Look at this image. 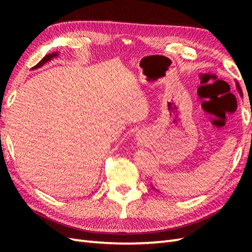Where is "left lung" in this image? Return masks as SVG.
Listing matches in <instances>:
<instances>
[{"label": "left lung", "mask_w": 252, "mask_h": 252, "mask_svg": "<svg viewBox=\"0 0 252 252\" xmlns=\"http://www.w3.org/2000/svg\"><path fill=\"white\" fill-rule=\"evenodd\" d=\"M236 87H237V90H238V92H239V94L240 95H243V92H242V89H240V87H239V84L236 82ZM153 187V186H152ZM153 189H155V187H153Z\"/></svg>", "instance_id": "1"}]
</instances>
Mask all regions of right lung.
Listing matches in <instances>:
<instances>
[{"mask_svg":"<svg viewBox=\"0 0 252 252\" xmlns=\"http://www.w3.org/2000/svg\"><path fill=\"white\" fill-rule=\"evenodd\" d=\"M56 56H58V53H52V54H49V55H45L43 58H42V60L39 62V63H36V65L34 66V67H32V69H37V68H40L41 66H43L45 63H47L49 61H51V60H53V58L54 57H56Z\"/></svg>","mask_w":252,"mask_h":252,"instance_id":"right-lung-1","label":"right lung"}]
</instances>
